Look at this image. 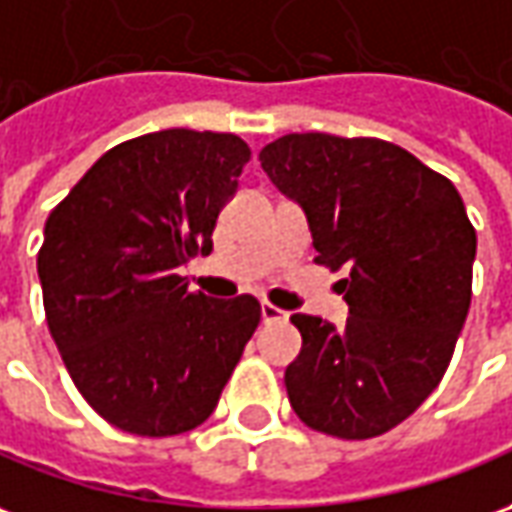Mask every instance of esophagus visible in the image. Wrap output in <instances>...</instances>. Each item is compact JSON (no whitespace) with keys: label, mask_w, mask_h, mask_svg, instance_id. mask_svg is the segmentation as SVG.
<instances>
[{"label":"esophagus","mask_w":512,"mask_h":512,"mask_svg":"<svg viewBox=\"0 0 512 512\" xmlns=\"http://www.w3.org/2000/svg\"><path fill=\"white\" fill-rule=\"evenodd\" d=\"M262 320L264 323H278V320H287V312H281L278 306H273V303H262Z\"/></svg>","instance_id":"34e87169"}]
</instances>
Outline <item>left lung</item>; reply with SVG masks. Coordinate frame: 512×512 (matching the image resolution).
<instances>
[{
	"mask_svg": "<svg viewBox=\"0 0 512 512\" xmlns=\"http://www.w3.org/2000/svg\"><path fill=\"white\" fill-rule=\"evenodd\" d=\"M259 158L306 211L315 262L348 270L343 329L290 317L303 340L284 373L292 410L331 438H379L438 387L463 331L477 256L463 197L382 139L287 133Z\"/></svg>",
	"mask_w": 512,
	"mask_h": 512,
	"instance_id": "obj_1",
	"label": "left lung"
}]
</instances>
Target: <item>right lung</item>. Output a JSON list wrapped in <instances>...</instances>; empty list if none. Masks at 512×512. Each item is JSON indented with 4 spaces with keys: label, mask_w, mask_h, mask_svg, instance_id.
Listing matches in <instances>:
<instances>
[{
    "label": "right lung",
    "mask_w": 512,
    "mask_h": 512,
    "mask_svg": "<svg viewBox=\"0 0 512 512\" xmlns=\"http://www.w3.org/2000/svg\"><path fill=\"white\" fill-rule=\"evenodd\" d=\"M250 147L169 128L116 144L52 209L38 278L74 387L108 424L169 438L209 418L262 320L253 295L192 292L178 267L211 234Z\"/></svg>",
    "instance_id": "add662e5"
}]
</instances>
